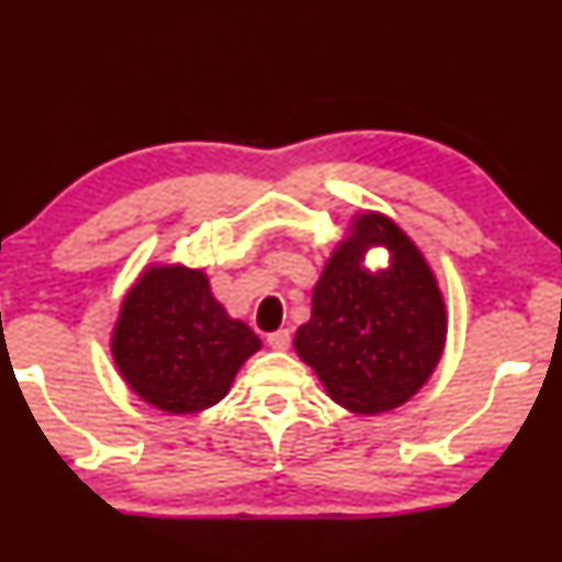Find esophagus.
<instances>
[{
  "instance_id": "34e87169",
  "label": "esophagus",
  "mask_w": 562,
  "mask_h": 562,
  "mask_svg": "<svg viewBox=\"0 0 562 562\" xmlns=\"http://www.w3.org/2000/svg\"><path fill=\"white\" fill-rule=\"evenodd\" d=\"M290 341H292L290 329H278V331H270V335H268V345L272 349H288Z\"/></svg>"
}]
</instances>
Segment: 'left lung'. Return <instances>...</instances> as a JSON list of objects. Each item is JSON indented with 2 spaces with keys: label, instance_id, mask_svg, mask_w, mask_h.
<instances>
[{
  "label": "left lung",
  "instance_id": "left-lung-1",
  "mask_svg": "<svg viewBox=\"0 0 562 562\" xmlns=\"http://www.w3.org/2000/svg\"><path fill=\"white\" fill-rule=\"evenodd\" d=\"M369 244H384L390 268H358ZM446 310L434 272L404 231L384 215H361L312 292V319L294 335L339 406L382 414L412 398L439 364Z\"/></svg>",
  "mask_w": 562,
  "mask_h": 562
}]
</instances>
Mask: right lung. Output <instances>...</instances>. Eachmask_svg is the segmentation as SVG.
I'll use <instances>...</instances> for the list:
<instances>
[{
    "label": "right lung",
    "mask_w": 562,
    "mask_h": 562,
    "mask_svg": "<svg viewBox=\"0 0 562 562\" xmlns=\"http://www.w3.org/2000/svg\"><path fill=\"white\" fill-rule=\"evenodd\" d=\"M121 376L144 402L193 414L221 402L260 339L231 319L201 270L150 268L121 307L113 331Z\"/></svg>",
    "instance_id": "obj_1"
}]
</instances>
